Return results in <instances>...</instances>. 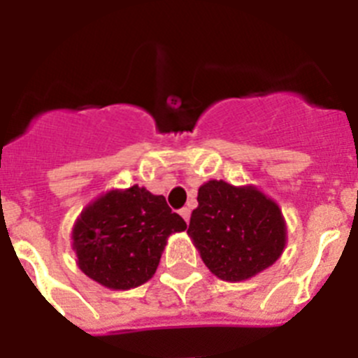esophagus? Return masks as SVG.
Segmentation results:
<instances>
[{
	"label": "esophagus",
	"instance_id": "1",
	"mask_svg": "<svg viewBox=\"0 0 358 358\" xmlns=\"http://www.w3.org/2000/svg\"><path fill=\"white\" fill-rule=\"evenodd\" d=\"M179 213H181V217L185 218L186 222H188V220H189V215H192V211H189V208H182V210L179 211Z\"/></svg>",
	"mask_w": 358,
	"mask_h": 358
}]
</instances>
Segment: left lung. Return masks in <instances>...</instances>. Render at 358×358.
Returning a JSON list of instances; mask_svg holds the SVG:
<instances>
[{
  "label": "left lung",
  "instance_id": "8db88e82",
  "mask_svg": "<svg viewBox=\"0 0 358 358\" xmlns=\"http://www.w3.org/2000/svg\"><path fill=\"white\" fill-rule=\"evenodd\" d=\"M188 236L211 274L222 281H245L278 260L287 243V224L276 201L256 186L204 182Z\"/></svg>",
  "mask_w": 358,
  "mask_h": 358
}]
</instances>
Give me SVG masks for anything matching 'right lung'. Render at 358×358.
Segmentation results:
<instances>
[{
    "label": "right lung",
    "instance_id": "right-lung-1",
    "mask_svg": "<svg viewBox=\"0 0 358 358\" xmlns=\"http://www.w3.org/2000/svg\"><path fill=\"white\" fill-rule=\"evenodd\" d=\"M186 229L163 195L145 186L109 189L73 224V251L82 273L113 290L143 285L154 276L166 240Z\"/></svg>",
    "mask_w": 358,
    "mask_h": 358
}]
</instances>
